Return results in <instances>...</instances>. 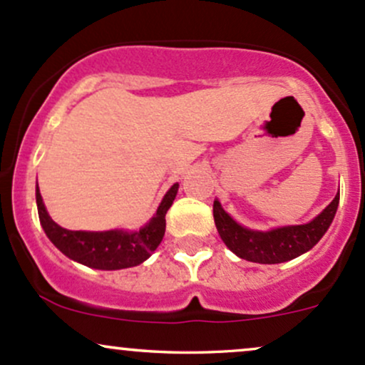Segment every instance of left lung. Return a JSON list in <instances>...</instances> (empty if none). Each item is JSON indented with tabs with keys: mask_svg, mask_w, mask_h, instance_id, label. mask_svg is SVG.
Returning a JSON list of instances; mask_svg holds the SVG:
<instances>
[{
	"mask_svg": "<svg viewBox=\"0 0 365 365\" xmlns=\"http://www.w3.org/2000/svg\"><path fill=\"white\" fill-rule=\"evenodd\" d=\"M338 204L339 190L329 206L312 222L303 225L277 227L272 230H253L241 225L223 210L218 199H215L213 216L216 230L232 253L247 262L274 265V263L289 262L310 251L329 228Z\"/></svg>",
	"mask_w": 365,
	"mask_h": 365,
	"instance_id": "obj_1",
	"label": "left lung"
}]
</instances>
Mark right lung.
I'll list each match as a JSON object with an SVG mask.
<instances>
[{
  "label": "right lung",
  "mask_w": 365,
  "mask_h": 365,
  "mask_svg": "<svg viewBox=\"0 0 365 365\" xmlns=\"http://www.w3.org/2000/svg\"><path fill=\"white\" fill-rule=\"evenodd\" d=\"M176 192H178V183L171 185L155 215L140 230H124V228L103 232L67 230L55 223L48 215L39 194V187H36V204L46 237L67 258L97 270H121V268L140 265L158 250L166 230V213L175 201Z\"/></svg>",
  "instance_id": "add662e5"
}]
</instances>
